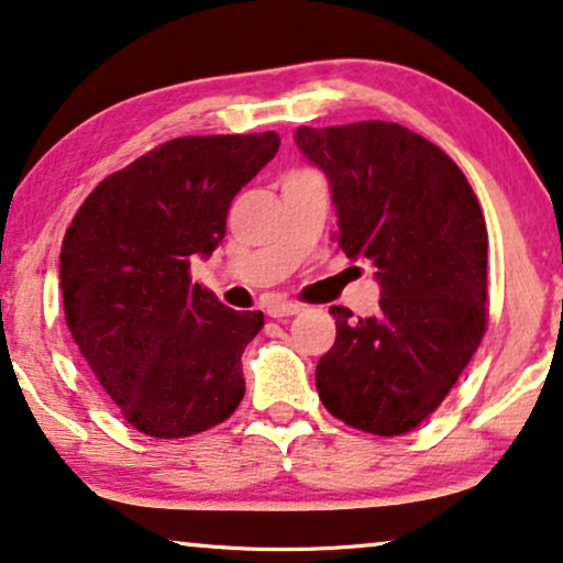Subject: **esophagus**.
<instances>
[{"label": "esophagus", "mask_w": 563, "mask_h": 563, "mask_svg": "<svg viewBox=\"0 0 563 563\" xmlns=\"http://www.w3.org/2000/svg\"><path fill=\"white\" fill-rule=\"evenodd\" d=\"M303 310L300 303H292V300H273V303H267V316L271 318H285V316H296Z\"/></svg>", "instance_id": "obj_1"}]
</instances>
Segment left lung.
Returning a JSON list of instances; mask_svg holds the SVG:
<instances>
[{
  "mask_svg": "<svg viewBox=\"0 0 563 563\" xmlns=\"http://www.w3.org/2000/svg\"><path fill=\"white\" fill-rule=\"evenodd\" d=\"M331 184L335 242L368 260L379 310L331 306L335 341L316 366L333 417L394 438L422 424L455 387L488 323V230L460 166L440 146L387 121L296 131Z\"/></svg>",
  "mask_w": 563,
  "mask_h": 563,
  "instance_id": "left-lung-1",
  "label": "left lung"
}]
</instances>
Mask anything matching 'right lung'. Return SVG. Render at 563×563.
I'll return each instance as SVG.
<instances>
[{"label":"right lung","mask_w":563,"mask_h":563,"mask_svg":"<svg viewBox=\"0 0 563 563\" xmlns=\"http://www.w3.org/2000/svg\"><path fill=\"white\" fill-rule=\"evenodd\" d=\"M275 131L181 136L106 176L65 232L60 288L75 346L131 427L189 438L245 397L260 310H232L189 265L224 238L238 191L278 154Z\"/></svg>","instance_id":"add662e5"}]
</instances>
